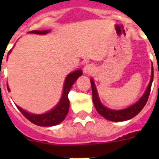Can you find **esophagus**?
Returning a JSON list of instances; mask_svg holds the SVG:
<instances>
[{"instance_id": "1", "label": "esophagus", "mask_w": 159, "mask_h": 159, "mask_svg": "<svg viewBox=\"0 0 159 159\" xmlns=\"http://www.w3.org/2000/svg\"><path fill=\"white\" fill-rule=\"evenodd\" d=\"M84 72L87 73V74H91L95 70V66L93 64H88L85 65L84 67Z\"/></svg>"}]
</instances>
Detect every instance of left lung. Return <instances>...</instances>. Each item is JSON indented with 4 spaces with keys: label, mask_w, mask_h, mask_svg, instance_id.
Returning <instances> with one entry per match:
<instances>
[{
    "label": "left lung",
    "mask_w": 159,
    "mask_h": 159,
    "mask_svg": "<svg viewBox=\"0 0 159 159\" xmlns=\"http://www.w3.org/2000/svg\"><path fill=\"white\" fill-rule=\"evenodd\" d=\"M153 79H154V70L152 68L151 81H150V84H149L148 87H147V91L145 92V93L143 94V96L141 97V99L138 101L135 104L132 105L131 107L127 108V109H123V110L120 111L110 110V109L105 107L104 106H102V104L99 101V97H98L96 88H95L93 80H91V85H92V100H93V103L95 105L97 112L99 115H101L102 117H104L105 119H107V120H110V121L120 122L132 119V118L137 116L138 114L141 111L142 109L144 107V106L147 103L149 95H150V93H151V85H152Z\"/></svg>",
    "instance_id": "left-lung-1"
}]
</instances>
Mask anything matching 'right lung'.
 Returning <instances> with one entry per match:
<instances>
[{
	"instance_id": "obj_1",
	"label": "right lung",
	"mask_w": 159,
	"mask_h": 159,
	"mask_svg": "<svg viewBox=\"0 0 159 159\" xmlns=\"http://www.w3.org/2000/svg\"><path fill=\"white\" fill-rule=\"evenodd\" d=\"M49 31H38L34 30L31 31L32 33H36V34H46ZM83 74L81 70H77V71H73L71 74L66 77L65 82H64V91H63L62 98L60 99V102L58 103L57 107L53 108L52 110L50 111L47 112L43 115H33V114H29L27 111H24L18 106L17 108L23 114L27 119H29L31 123H34L37 126L40 127H50V126H55V125L59 124L60 123L63 121L64 118L67 116L68 109H69V99H68V93L70 92L71 86L75 82L78 77L80 76ZM8 91H9L8 87H7Z\"/></svg>"
}]
</instances>
